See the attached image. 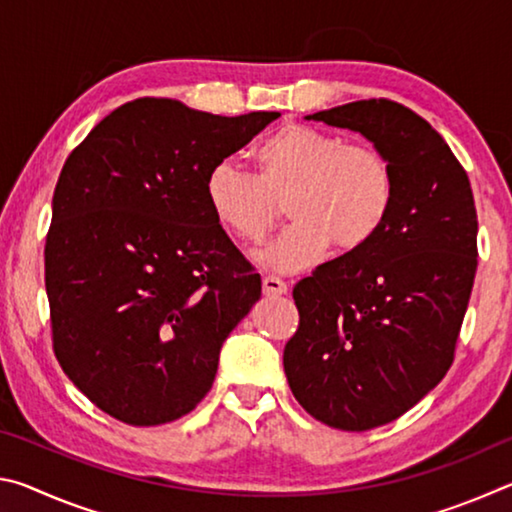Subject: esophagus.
Segmentation results:
<instances>
[{"label":"esophagus","mask_w":512,"mask_h":512,"mask_svg":"<svg viewBox=\"0 0 512 512\" xmlns=\"http://www.w3.org/2000/svg\"><path fill=\"white\" fill-rule=\"evenodd\" d=\"M287 282L277 275H266L264 277V293L266 296H284L287 293Z\"/></svg>","instance_id":"esophagus-1"}]
</instances>
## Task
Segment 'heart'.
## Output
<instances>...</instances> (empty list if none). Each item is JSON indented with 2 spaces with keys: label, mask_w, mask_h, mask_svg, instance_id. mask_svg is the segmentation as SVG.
<instances>
[{
  "label": "heart",
  "mask_w": 512,
  "mask_h": 512,
  "mask_svg": "<svg viewBox=\"0 0 512 512\" xmlns=\"http://www.w3.org/2000/svg\"><path fill=\"white\" fill-rule=\"evenodd\" d=\"M257 176L223 160L205 178L214 219L244 244H262L287 212L293 223L259 259L280 271L316 264L329 246L359 250L384 228L395 203V171L375 146L289 124L253 153Z\"/></svg>",
  "instance_id": "heart-1"
}]
</instances>
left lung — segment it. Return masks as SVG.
Returning <instances> with one entry per match:
<instances>
[{"label":"left lung","instance_id":"8db88e82","mask_svg":"<svg viewBox=\"0 0 512 512\" xmlns=\"http://www.w3.org/2000/svg\"><path fill=\"white\" fill-rule=\"evenodd\" d=\"M307 119L361 133L395 171L375 239L293 287L300 323L284 345L302 409L366 431L404 415L452 366L479 255L474 196L447 142L402 103L352 101Z\"/></svg>","mask_w":512,"mask_h":512}]
</instances>
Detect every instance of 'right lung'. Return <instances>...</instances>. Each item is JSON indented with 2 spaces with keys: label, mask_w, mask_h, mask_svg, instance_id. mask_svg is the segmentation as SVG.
I'll return each mask as SVG.
<instances>
[{
  "label": "right lung",
  "mask_w": 512,
  "mask_h": 512,
  "mask_svg": "<svg viewBox=\"0 0 512 512\" xmlns=\"http://www.w3.org/2000/svg\"><path fill=\"white\" fill-rule=\"evenodd\" d=\"M280 117L135 99L69 153L54 192L45 287L74 386L133 427L183 418L212 388L262 277L214 219L205 178Z\"/></svg>",
  "instance_id": "obj_1"
}]
</instances>
